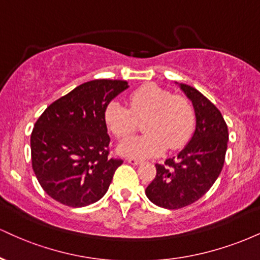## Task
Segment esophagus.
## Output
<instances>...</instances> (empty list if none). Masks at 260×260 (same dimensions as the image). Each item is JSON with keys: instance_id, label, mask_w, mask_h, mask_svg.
Returning a JSON list of instances; mask_svg holds the SVG:
<instances>
[{"instance_id": "obj_1", "label": "esophagus", "mask_w": 260, "mask_h": 260, "mask_svg": "<svg viewBox=\"0 0 260 260\" xmlns=\"http://www.w3.org/2000/svg\"><path fill=\"white\" fill-rule=\"evenodd\" d=\"M127 162L131 164V165H139V164L142 162V161L138 160V159H134V157H128Z\"/></svg>"}]
</instances>
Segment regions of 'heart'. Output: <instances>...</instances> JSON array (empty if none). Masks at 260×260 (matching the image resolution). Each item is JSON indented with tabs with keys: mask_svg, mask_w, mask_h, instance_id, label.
Masks as SVG:
<instances>
[{
	"mask_svg": "<svg viewBox=\"0 0 260 260\" xmlns=\"http://www.w3.org/2000/svg\"><path fill=\"white\" fill-rule=\"evenodd\" d=\"M129 110L118 101H110L104 111L107 128L117 138H126L134 132L137 122H143L145 134L131 137L118 144V153L134 159H145L161 155L166 150L183 147L194 128V110L181 95L159 86H140L129 95Z\"/></svg>",
	"mask_w": 260,
	"mask_h": 260,
	"instance_id": "b5f03b06",
	"label": "heart"
}]
</instances>
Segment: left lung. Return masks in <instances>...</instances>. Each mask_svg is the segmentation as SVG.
<instances>
[{
  "instance_id": "8db88e82",
  "label": "left lung",
  "mask_w": 260,
  "mask_h": 260,
  "mask_svg": "<svg viewBox=\"0 0 260 260\" xmlns=\"http://www.w3.org/2000/svg\"><path fill=\"white\" fill-rule=\"evenodd\" d=\"M180 89L192 103L196 128L186 147L164 165L145 189L148 199L165 209H181L202 198L221 172L229 131L221 112L202 92L187 84Z\"/></svg>"
}]
</instances>
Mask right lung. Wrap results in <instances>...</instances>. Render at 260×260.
<instances>
[{
	"instance_id": "obj_1",
	"label": "right lung",
	"mask_w": 260,
	"mask_h": 260,
	"mask_svg": "<svg viewBox=\"0 0 260 260\" xmlns=\"http://www.w3.org/2000/svg\"><path fill=\"white\" fill-rule=\"evenodd\" d=\"M128 86L126 80L83 83L39 117L30 137L32 170L52 199L82 208L105 196L123 161L109 157L104 111Z\"/></svg>"
}]
</instances>
